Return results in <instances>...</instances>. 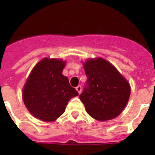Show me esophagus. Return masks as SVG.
<instances>
[{
    "instance_id": "34e87169",
    "label": "esophagus",
    "mask_w": 155,
    "mask_h": 155,
    "mask_svg": "<svg viewBox=\"0 0 155 155\" xmlns=\"http://www.w3.org/2000/svg\"><path fill=\"white\" fill-rule=\"evenodd\" d=\"M76 90H77V91H78V92L79 94H81V90H82L81 86V85L78 86V87H76Z\"/></svg>"
}]
</instances>
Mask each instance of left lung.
<instances>
[{
	"mask_svg": "<svg viewBox=\"0 0 155 155\" xmlns=\"http://www.w3.org/2000/svg\"><path fill=\"white\" fill-rule=\"evenodd\" d=\"M84 69L87 80L79 98L87 113L100 121L116 118L128 102L129 82L113 64L100 57L87 60Z\"/></svg>",
	"mask_w": 155,
	"mask_h": 155,
	"instance_id": "obj_1",
	"label": "left lung"
}]
</instances>
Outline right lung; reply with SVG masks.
I'll return each instance as SVG.
<instances>
[{
    "instance_id": "right-lung-1",
    "label": "right lung",
    "mask_w": 155,
    "mask_h": 155,
    "mask_svg": "<svg viewBox=\"0 0 155 155\" xmlns=\"http://www.w3.org/2000/svg\"><path fill=\"white\" fill-rule=\"evenodd\" d=\"M65 61L44 58L34 67L22 90L25 105L35 118L55 121L65 112L69 100L78 92L62 74Z\"/></svg>"
}]
</instances>
